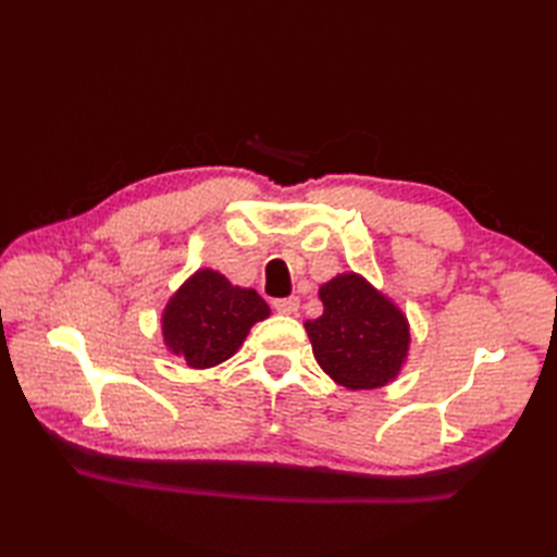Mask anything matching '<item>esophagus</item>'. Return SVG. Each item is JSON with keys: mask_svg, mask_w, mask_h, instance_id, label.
Wrapping results in <instances>:
<instances>
[{"mask_svg": "<svg viewBox=\"0 0 557 557\" xmlns=\"http://www.w3.org/2000/svg\"><path fill=\"white\" fill-rule=\"evenodd\" d=\"M272 309H275L277 313H285V315H292L299 311V297H287V299H275L272 301Z\"/></svg>", "mask_w": 557, "mask_h": 557, "instance_id": "34e87169", "label": "esophagus"}]
</instances>
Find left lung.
Returning a JSON list of instances; mask_svg holds the SVG:
<instances>
[{"mask_svg": "<svg viewBox=\"0 0 557 557\" xmlns=\"http://www.w3.org/2000/svg\"><path fill=\"white\" fill-rule=\"evenodd\" d=\"M318 297L323 315L304 327L321 369L349 389L395 381L409 351L407 315L357 272L325 282Z\"/></svg>", "mask_w": 557, "mask_h": 557, "instance_id": "1", "label": "left lung"}]
</instances>
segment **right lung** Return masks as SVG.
<instances>
[{
    "mask_svg": "<svg viewBox=\"0 0 557 557\" xmlns=\"http://www.w3.org/2000/svg\"><path fill=\"white\" fill-rule=\"evenodd\" d=\"M270 306L256 289L234 287L215 270H198L164 306L162 337L191 369H210L234 357Z\"/></svg>",
    "mask_w": 557,
    "mask_h": 557,
    "instance_id": "obj_1",
    "label": "right lung"
}]
</instances>
